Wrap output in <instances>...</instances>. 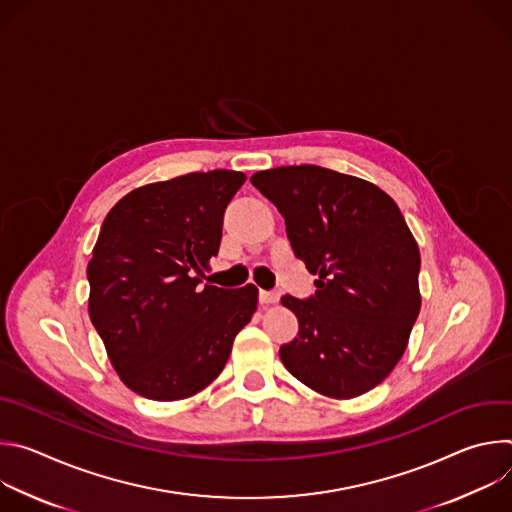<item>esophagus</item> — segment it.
Segmentation results:
<instances>
[{"instance_id": "obj_1", "label": "esophagus", "mask_w": 512, "mask_h": 512, "mask_svg": "<svg viewBox=\"0 0 512 512\" xmlns=\"http://www.w3.org/2000/svg\"><path fill=\"white\" fill-rule=\"evenodd\" d=\"M259 302L263 304V306H267V304H275V302H279V294L277 291H259Z\"/></svg>"}]
</instances>
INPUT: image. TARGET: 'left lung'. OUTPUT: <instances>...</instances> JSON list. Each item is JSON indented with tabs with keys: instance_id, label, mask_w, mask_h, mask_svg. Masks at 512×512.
<instances>
[{
	"instance_id": "1",
	"label": "left lung",
	"mask_w": 512,
	"mask_h": 512,
	"mask_svg": "<svg viewBox=\"0 0 512 512\" xmlns=\"http://www.w3.org/2000/svg\"><path fill=\"white\" fill-rule=\"evenodd\" d=\"M251 184L318 277L308 300L281 298L300 324L279 348L283 367L332 399L375 389L401 360L421 308L419 247L399 206L367 180L312 164L257 172Z\"/></svg>"
}]
</instances>
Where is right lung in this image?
Wrapping results in <instances>:
<instances>
[{
  "label": "right lung",
  "mask_w": 512,
  "mask_h": 512,
  "mask_svg": "<svg viewBox=\"0 0 512 512\" xmlns=\"http://www.w3.org/2000/svg\"><path fill=\"white\" fill-rule=\"evenodd\" d=\"M245 180L192 172L131 190L105 216L87 267L89 316L125 387L145 399L178 401L208 387L257 310L253 283L200 285Z\"/></svg>",
  "instance_id": "obj_1"
}]
</instances>
